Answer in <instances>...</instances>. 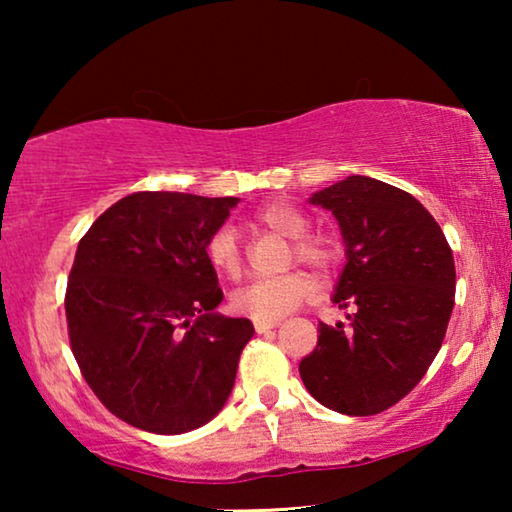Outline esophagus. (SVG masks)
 Here are the masks:
<instances>
[{"label": "esophagus", "instance_id": "obj_1", "mask_svg": "<svg viewBox=\"0 0 512 512\" xmlns=\"http://www.w3.org/2000/svg\"><path fill=\"white\" fill-rule=\"evenodd\" d=\"M279 324V321H265V319H256L254 321V328H256V333H268L270 328H275Z\"/></svg>", "mask_w": 512, "mask_h": 512}]
</instances>
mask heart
I'll use <instances>...</instances> for the list:
<instances>
[{
	"instance_id": "1",
	"label": "heart",
	"mask_w": 512,
	"mask_h": 512,
	"mask_svg": "<svg viewBox=\"0 0 512 512\" xmlns=\"http://www.w3.org/2000/svg\"><path fill=\"white\" fill-rule=\"evenodd\" d=\"M258 226L291 237V251L300 263L326 268L333 261V247L324 237L305 235L310 228L307 216L289 202H270L256 214ZM205 256L216 275L235 279L242 272V254L233 228L223 226L207 240ZM314 293V282L303 272H289L272 279H258L230 296V307L251 319L277 321L296 310Z\"/></svg>"
}]
</instances>
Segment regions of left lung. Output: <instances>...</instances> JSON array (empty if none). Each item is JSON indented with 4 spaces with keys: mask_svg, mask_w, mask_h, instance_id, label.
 I'll use <instances>...</instances> for the list:
<instances>
[{
    "mask_svg": "<svg viewBox=\"0 0 512 512\" xmlns=\"http://www.w3.org/2000/svg\"><path fill=\"white\" fill-rule=\"evenodd\" d=\"M338 221L347 263L333 303L349 326L319 324L300 361L305 389L328 410L366 417L391 408L422 380L454 307L452 249L436 219L401 188L352 174L312 193Z\"/></svg>",
    "mask_w": 512,
    "mask_h": 512,
    "instance_id": "8db88e82",
    "label": "left lung"
}]
</instances>
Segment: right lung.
<instances>
[{"mask_svg": "<svg viewBox=\"0 0 512 512\" xmlns=\"http://www.w3.org/2000/svg\"><path fill=\"white\" fill-rule=\"evenodd\" d=\"M237 198L144 191L111 205L76 249L65 312L95 396L137 429L177 436L219 415L254 335L223 317L207 240Z\"/></svg>", "mask_w": 512, "mask_h": 512, "instance_id": "1", "label": "right lung"}]
</instances>
